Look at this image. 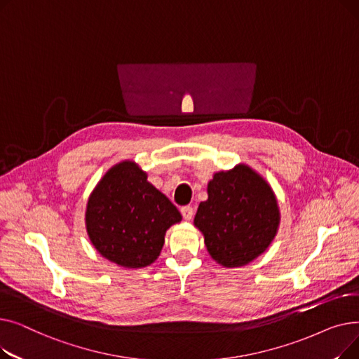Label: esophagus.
Instances as JSON below:
<instances>
[{"instance_id": "34e87169", "label": "esophagus", "mask_w": 359, "mask_h": 359, "mask_svg": "<svg viewBox=\"0 0 359 359\" xmlns=\"http://www.w3.org/2000/svg\"><path fill=\"white\" fill-rule=\"evenodd\" d=\"M180 212H182V215H183V218L186 221H191L194 218V215H195V210L192 208V206H183Z\"/></svg>"}]
</instances>
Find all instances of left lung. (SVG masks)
<instances>
[{"label":"left lung","mask_w":359,"mask_h":359,"mask_svg":"<svg viewBox=\"0 0 359 359\" xmlns=\"http://www.w3.org/2000/svg\"><path fill=\"white\" fill-rule=\"evenodd\" d=\"M206 192L208 199L199 203L194 224L218 265L246 266L268 250L278 233L280 212L265 177L240 163L215 173Z\"/></svg>","instance_id":"left-lung-1"}]
</instances>
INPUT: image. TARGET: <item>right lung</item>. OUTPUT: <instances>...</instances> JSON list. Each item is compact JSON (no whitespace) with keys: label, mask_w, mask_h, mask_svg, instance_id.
Here are the masks:
<instances>
[{"label":"right lung","mask_w":359,"mask_h":359,"mask_svg":"<svg viewBox=\"0 0 359 359\" xmlns=\"http://www.w3.org/2000/svg\"><path fill=\"white\" fill-rule=\"evenodd\" d=\"M84 219L91 244L104 259L141 269L158 259L165 231L182 215L135 161L123 160L91 191Z\"/></svg>","instance_id":"1"}]
</instances>
